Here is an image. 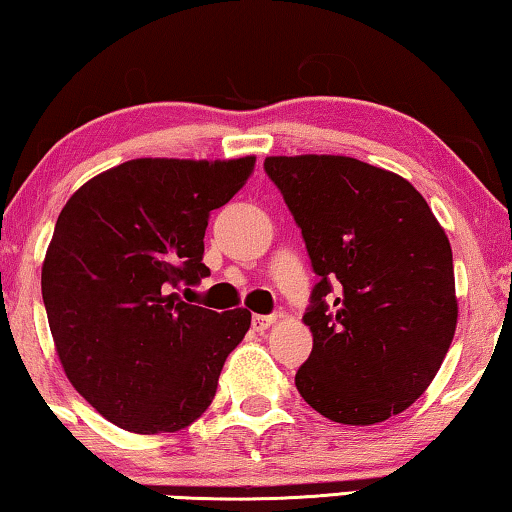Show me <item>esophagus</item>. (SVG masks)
<instances>
[{"mask_svg":"<svg viewBox=\"0 0 512 512\" xmlns=\"http://www.w3.org/2000/svg\"><path fill=\"white\" fill-rule=\"evenodd\" d=\"M274 321H277V316L274 314H256L254 318H251V325H254L256 332H263V330H268Z\"/></svg>","mask_w":512,"mask_h":512,"instance_id":"obj_1","label":"esophagus"}]
</instances>
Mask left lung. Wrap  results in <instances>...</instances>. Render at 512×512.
<instances>
[{"mask_svg": "<svg viewBox=\"0 0 512 512\" xmlns=\"http://www.w3.org/2000/svg\"><path fill=\"white\" fill-rule=\"evenodd\" d=\"M305 240L314 348L295 374L311 409L374 425L416 402L453 342V251L404 177L351 157H268Z\"/></svg>", "mask_w": 512, "mask_h": 512, "instance_id": "8db88e82", "label": "left lung"}]
</instances>
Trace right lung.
<instances>
[{"label": "right lung", "instance_id": "add662e5", "mask_svg": "<svg viewBox=\"0 0 512 512\" xmlns=\"http://www.w3.org/2000/svg\"><path fill=\"white\" fill-rule=\"evenodd\" d=\"M254 161L133 159L83 184L57 217L41 291L59 360L73 388L127 432L194 422L249 330L247 309L219 314L175 288L191 293L210 277L207 221Z\"/></svg>", "mask_w": 512, "mask_h": 512}]
</instances>
